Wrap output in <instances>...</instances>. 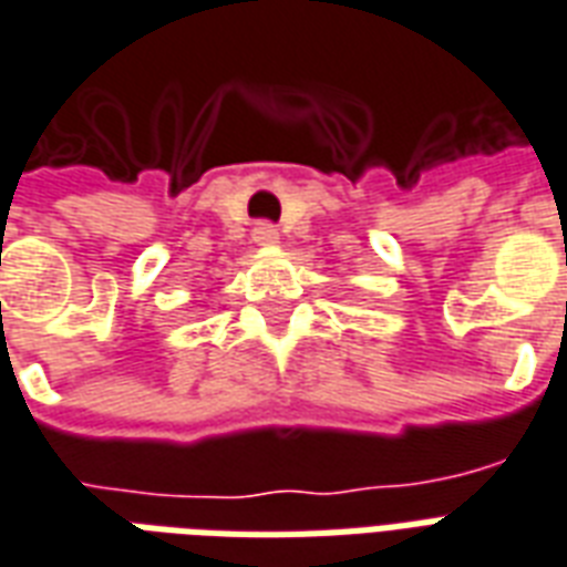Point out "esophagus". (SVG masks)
<instances>
[{
	"label": "esophagus",
	"mask_w": 567,
	"mask_h": 567,
	"mask_svg": "<svg viewBox=\"0 0 567 567\" xmlns=\"http://www.w3.org/2000/svg\"><path fill=\"white\" fill-rule=\"evenodd\" d=\"M250 238H254L257 245H275V241H278V227L268 224V220H259L257 227L250 229Z\"/></svg>",
	"instance_id": "1"
}]
</instances>
